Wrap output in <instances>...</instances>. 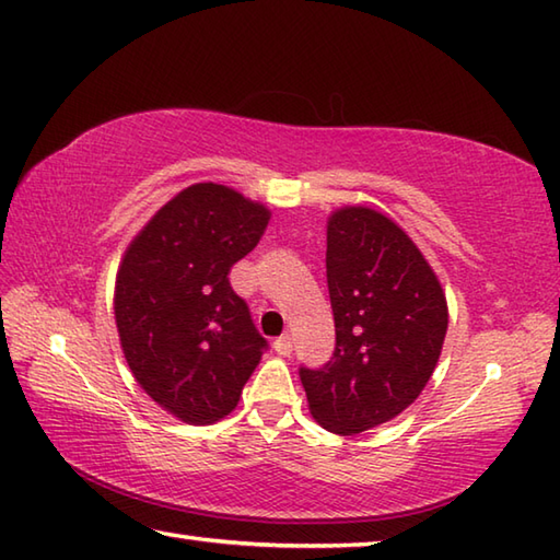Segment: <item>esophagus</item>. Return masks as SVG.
<instances>
[{"label":"esophagus","instance_id":"34e87169","mask_svg":"<svg viewBox=\"0 0 560 560\" xmlns=\"http://www.w3.org/2000/svg\"><path fill=\"white\" fill-rule=\"evenodd\" d=\"M272 348H276L280 355H290L292 353V336L290 334H282L280 339L272 341Z\"/></svg>","mask_w":560,"mask_h":560}]
</instances>
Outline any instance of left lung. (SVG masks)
Returning <instances> with one entry per match:
<instances>
[{
  "label": "left lung",
  "mask_w": 560,
  "mask_h": 560,
  "mask_svg": "<svg viewBox=\"0 0 560 560\" xmlns=\"http://www.w3.org/2000/svg\"><path fill=\"white\" fill-rule=\"evenodd\" d=\"M326 282L336 348L300 368L312 417L334 434H361L405 411L429 383L448 329L434 270L393 219L341 207L326 224Z\"/></svg>",
  "instance_id": "obj_1"
}]
</instances>
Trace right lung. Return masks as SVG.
<instances>
[{"label": "right lung", "instance_id": "right-lung-1", "mask_svg": "<svg viewBox=\"0 0 560 560\" xmlns=\"http://www.w3.org/2000/svg\"><path fill=\"white\" fill-rule=\"evenodd\" d=\"M268 221V209L236 189L189 185L121 258L114 316L126 363L145 395L187 424L234 411L268 348L229 282Z\"/></svg>", "mask_w": 560, "mask_h": 560}]
</instances>
